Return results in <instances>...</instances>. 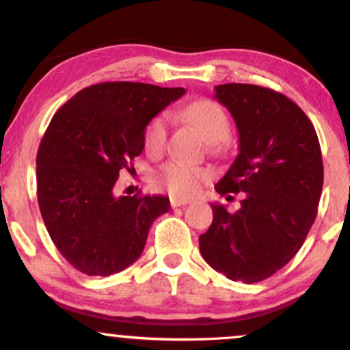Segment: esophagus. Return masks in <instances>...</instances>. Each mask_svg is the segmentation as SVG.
<instances>
[{
  "label": "esophagus",
  "instance_id": "esophagus-1",
  "mask_svg": "<svg viewBox=\"0 0 350 350\" xmlns=\"http://www.w3.org/2000/svg\"><path fill=\"white\" fill-rule=\"evenodd\" d=\"M171 207L172 208H176V207H183V206H187L189 202H191V200L189 199H179V198H171Z\"/></svg>",
  "mask_w": 350,
  "mask_h": 350
}]
</instances>
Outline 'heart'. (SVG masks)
I'll return each instance as SVG.
<instances>
[{
	"label": "heart",
	"mask_w": 350,
	"mask_h": 350,
	"mask_svg": "<svg viewBox=\"0 0 350 350\" xmlns=\"http://www.w3.org/2000/svg\"><path fill=\"white\" fill-rule=\"evenodd\" d=\"M183 116L199 128L206 142L212 143V146H215L219 142H224L230 133V120L224 108L212 100L200 98L189 103L183 110ZM166 135L167 115L159 113L152 116L143 133L144 150L151 154L161 151L166 143ZM208 172L202 167L192 166L184 161H167L154 172L152 180L156 186L166 189L170 194L186 198L198 191L199 184L206 180Z\"/></svg>",
	"instance_id": "b5f03b06"
}]
</instances>
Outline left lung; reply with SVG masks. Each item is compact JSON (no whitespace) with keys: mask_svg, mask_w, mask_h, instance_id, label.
<instances>
[{"mask_svg":"<svg viewBox=\"0 0 350 350\" xmlns=\"http://www.w3.org/2000/svg\"><path fill=\"white\" fill-rule=\"evenodd\" d=\"M215 100L234 116L240 150L215 191L245 198L234 214L211 204L214 219L199 248L227 278L256 283L283 268L304 243L323 192V154L306 113L283 94L224 83L215 87Z\"/></svg>","mask_w":350,"mask_h":350,"instance_id":"8db88e82","label":"left lung"}]
</instances>
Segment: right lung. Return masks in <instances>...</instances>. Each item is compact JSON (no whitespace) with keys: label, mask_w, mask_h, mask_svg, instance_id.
<instances>
[{"label":"right lung","mask_w":350,"mask_h":350,"mask_svg":"<svg viewBox=\"0 0 350 350\" xmlns=\"http://www.w3.org/2000/svg\"><path fill=\"white\" fill-rule=\"evenodd\" d=\"M186 94L139 82L95 83L52 116L36 158L38 202L52 242L88 276L124 270L142 255L166 196H120V171L144 150L152 116Z\"/></svg>","instance_id":"add662e5"}]
</instances>
